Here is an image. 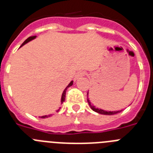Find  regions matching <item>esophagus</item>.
<instances>
[{
  "mask_svg": "<svg viewBox=\"0 0 153 153\" xmlns=\"http://www.w3.org/2000/svg\"><path fill=\"white\" fill-rule=\"evenodd\" d=\"M84 75H85V72H84V71H82V70H81V71H79V72H78L77 74H76V75L75 79H79V78L82 77V76H84Z\"/></svg>",
  "mask_w": 153,
  "mask_h": 153,
  "instance_id": "obj_1",
  "label": "esophagus"
}]
</instances>
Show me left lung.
I'll list each match as a JSON object with an SVG mask.
<instances>
[{
	"label": "left lung",
	"mask_w": 153,
	"mask_h": 153,
	"mask_svg": "<svg viewBox=\"0 0 153 153\" xmlns=\"http://www.w3.org/2000/svg\"><path fill=\"white\" fill-rule=\"evenodd\" d=\"M87 98H88V92H87ZM87 101L89 102V105L90 106L91 109H93V111L97 112V113H100V114H102V115H114V114H117V113H120L121 110H119V111H106V110H103V109H98V108H96L94 106H92L91 104H90V100H89V99H87Z\"/></svg>",
	"instance_id": "1"
}]
</instances>
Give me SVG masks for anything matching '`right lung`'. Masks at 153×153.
<instances>
[{"instance_id": "1", "label": "right lung", "mask_w": 153, "mask_h": 153, "mask_svg": "<svg viewBox=\"0 0 153 153\" xmlns=\"http://www.w3.org/2000/svg\"><path fill=\"white\" fill-rule=\"evenodd\" d=\"M35 38H36V36H30V37H28V38L27 39V40H25V41H24V43H23L22 45H21V47H22V46H24L25 44H27V43H28V42H29V41H30V40H33V39H35ZM72 85H73V81H71V82H70V83H69L68 86H67V87L65 88V90H63V93H62V97H61V104L63 103V102H64V100H65V98H66V92H67V88H68V87H70V86H72ZM60 109H58V110H56V112L59 111V110H60ZM51 115H48V116H43V117H40V118H43V119L47 118V117H51Z\"/></svg>"}]
</instances>
